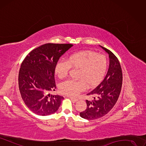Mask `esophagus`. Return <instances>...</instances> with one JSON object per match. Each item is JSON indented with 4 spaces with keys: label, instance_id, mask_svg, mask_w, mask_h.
<instances>
[{
    "label": "esophagus",
    "instance_id": "34e87169",
    "mask_svg": "<svg viewBox=\"0 0 146 146\" xmlns=\"http://www.w3.org/2000/svg\"><path fill=\"white\" fill-rule=\"evenodd\" d=\"M69 98H70V99H71L72 101H73V102H76V101H78V99L72 98V97H69Z\"/></svg>",
    "mask_w": 146,
    "mask_h": 146
}]
</instances>
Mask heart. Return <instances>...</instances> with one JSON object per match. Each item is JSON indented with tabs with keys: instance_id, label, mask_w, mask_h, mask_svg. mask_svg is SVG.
<instances>
[{
	"instance_id": "heart-1",
	"label": "heart",
	"mask_w": 146,
	"mask_h": 146,
	"mask_svg": "<svg viewBox=\"0 0 146 146\" xmlns=\"http://www.w3.org/2000/svg\"><path fill=\"white\" fill-rule=\"evenodd\" d=\"M108 67V60L103 54L85 50L70 55L67 60L59 61L55 72L61 79L66 78L71 68L79 70L78 80H68L59 85L61 92L69 96H76L86 87H95L104 78Z\"/></svg>"
}]
</instances>
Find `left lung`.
Instances as JSON below:
<instances>
[{"label":"left lung","instance_id":"left-lung-1","mask_svg":"<svg viewBox=\"0 0 146 146\" xmlns=\"http://www.w3.org/2000/svg\"><path fill=\"white\" fill-rule=\"evenodd\" d=\"M109 54L110 67L105 78L87 95L93 100H86L87 109L80 112V116L87 120H96L107 114L118 99L122 86L121 66L115 55L106 48L100 46Z\"/></svg>","mask_w":146,"mask_h":146}]
</instances>
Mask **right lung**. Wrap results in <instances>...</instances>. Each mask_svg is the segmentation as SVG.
I'll use <instances>...</instances> for the list:
<instances>
[{
  "label": "right lung",
  "mask_w": 146,
  "mask_h": 146,
  "mask_svg": "<svg viewBox=\"0 0 146 146\" xmlns=\"http://www.w3.org/2000/svg\"><path fill=\"white\" fill-rule=\"evenodd\" d=\"M73 46L47 43L30 52L21 63L19 74V90L25 105L35 114L46 116L58 111L64 98L48 93L56 88V63Z\"/></svg>",
  "instance_id": "1"
}]
</instances>
